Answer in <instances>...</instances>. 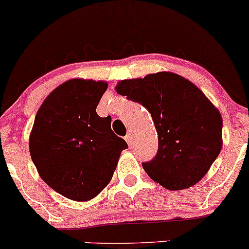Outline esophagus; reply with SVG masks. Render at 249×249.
<instances>
[{
	"mask_svg": "<svg viewBox=\"0 0 249 249\" xmlns=\"http://www.w3.org/2000/svg\"><path fill=\"white\" fill-rule=\"evenodd\" d=\"M125 140H126L127 143L131 144V142H132V136H131V134H130V132L126 135V136H125Z\"/></svg>",
	"mask_w": 249,
	"mask_h": 249,
	"instance_id": "1",
	"label": "esophagus"
}]
</instances>
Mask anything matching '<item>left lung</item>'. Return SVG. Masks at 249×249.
I'll return each instance as SVG.
<instances>
[{"mask_svg":"<svg viewBox=\"0 0 249 249\" xmlns=\"http://www.w3.org/2000/svg\"><path fill=\"white\" fill-rule=\"evenodd\" d=\"M115 90L152 115L158 152L142 163L149 178L174 191L201 181L223 147V118L206 95L170 71L122 80Z\"/></svg>","mask_w":249,"mask_h":249,"instance_id":"obj_1","label":"left lung"}]
</instances>
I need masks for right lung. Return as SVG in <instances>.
Instances as JSON below:
<instances>
[{
	"instance_id": "1",
	"label": "right lung",
	"mask_w": 249,
	"mask_h": 249,
	"mask_svg": "<svg viewBox=\"0 0 249 249\" xmlns=\"http://www.w3.org/2000/svg\"><path fill=\"white\" fill-rule=\"evenodd\" d=\"M107 88L106 81L71 79L55 88L36 113L31 159L51 189L73 201L95 198L127 148L110 129V118L96 113Z\"/></svg>"
}]
</instances>
